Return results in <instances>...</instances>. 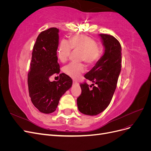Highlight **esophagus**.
I'll return each mask as SVG.
<instances>
[{
  "mask_svg": "<svg viewBox=\"0 0 151 151\" xmlns=\"http://www.w3.org/2000/svg\"><path fill=\"white\" fill-rule=\"evenodd\" d=\"M73 84H75V85H79L78 82L76 81H75V80H73Z\"/></svg>",
  "mask_w": 151,
  "mask_h": 151,
  "instance_id": "34e87169",
  "label": "esophagus"
}]
</instances>
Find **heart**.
Instances as JSON below:
<instances>
[{
    "label": "heart",
    "instance_id": "obj_1",
    "mask_svg": "<svg viewBox=\"0 0 151 151\" xmlns=\"http://www.w3.org/2000/svg\"><path fill=\"white\" fill-rule=\"evenodd\" d=\"M72 48L82 52L81 60L89 65L94 64L101 58L102 48L98 46L96 41L87 35L74 36L68 41L62 39L58 45L57 56L62 62H65L69 57ZM63 70L68 76L74 79L79 78L84 72V67L82 63L71 62L65 65Z\"/></svg>",
    "mask_w": 151,
    "mask_h": 151
}]
</instances>
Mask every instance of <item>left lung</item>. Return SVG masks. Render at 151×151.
I'll return each instance as SVG.
<instances>
[{
  "mask_svg": "<svg viewBox=\"0 0 151 151\" xmlns=\"http://www.w3.org/2000/svg\"><path fill=\"white\" fill-rule=\"evenodd\" d=\"M99 36L105 48L104 54L84 76L86 79L93 82V86H96L89 89L86 82L81 83L82 93L77 99L79 111L91 116L98 115L108 106L116 89L122 67L120 42L111 35L100 34Z\"/></svg>",
  "mask_w": 151,
  "mask_h": 151,
  "instance_id": "1",
  "label": "left lung"
}]
</instances>
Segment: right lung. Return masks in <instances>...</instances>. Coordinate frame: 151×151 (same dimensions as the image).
Wrapping results in <instances>:
<instances>
[{
	"instance_id": "right-lung-1",
	"label": "right lung",
	"mask_w": 151,
	"mask_h": 151,
	"mask_svg": "<svg viewBox=\"0 0 151 151\" xmlns=\"http://www.w3.org/2000/svg\"><path fill=\"white\" fill-rule=\"evenodd\" d=\"M58 32L57 28H51L40 33L34 45L28 74L31 101L40 112L46 114L56 110L62 96L72 84V79L63 73L59 75L58 81L49 80L50 76L60 71L57 56Z\"/></svg>"
}]
</instances>
